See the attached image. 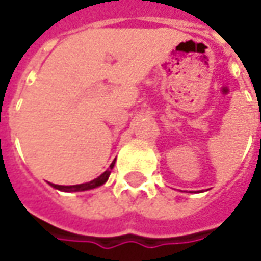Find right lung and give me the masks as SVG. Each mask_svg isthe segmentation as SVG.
I'll return each mask as SVG.
<instances>
[{"mask_svg": "<svg viewBox=\"0 0 261 261\" xmlns=\"http://www.w3.org/2000/svg\"><path fill=\"white\" fill-rule=\"evenodd\" d=\"M114 166V161L112 162V165L109 166V169L106 172H103L102 175L93 179V180L88 181V183H82V185H74V186H61V185H54V183H48L50 186L57 189V190H61V192H86V190H92V189H96V187L102 186L108 181L109 176H110V172L113 169Z\"/></svg>", "mask_w": 261, "mask_h": 261, "instance_id": "right-lung-1", "label": "right lung"}]
</instances>
